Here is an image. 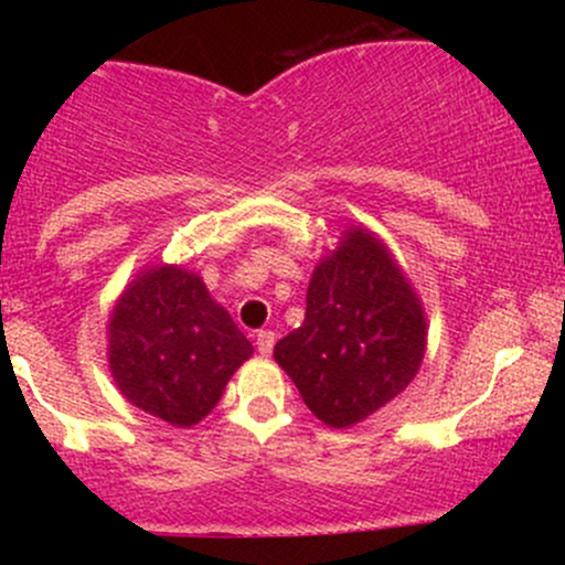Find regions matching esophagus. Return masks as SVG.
<instances>
[{
  "mask_svg": "<svg viewBox=\"0 0 565 565\" xmlns=\"http://www.w3.org/2000/svg\"><path fill=\"white\" fill-rule=\"evenodd\" d=\"M255 342H257V350H260V355H270L276 345V334L270 332V329H263V332L255 334Z\"/></svg>",
  "mask_w": 565,
  "mask_h": 565,
  "instance_id": "34e87169",
  "label": "esophagus"
}]
</instances>
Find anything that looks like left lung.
I'll list each match as a JSON object with an SVG mask.
<instances>
[{"label":"left lung","mask_w":565,"mask_h":565,"mask_svg":"<svg viewBox=\"0 0 565 565\" xmlns=\"http://www.w3.org/2000/svg\"><path fill=\"white\" fill-rule=\"evenodd\" d=\"M427 321L391 249L361 225L316 265L302 327L276 342V364L323 425L353 427L417 377Z\"/></svg>","instance_id":"left-lung-1"}]
</instances>
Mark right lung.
<instances>
[{"instance_id":"1","label":"right lung","mask_w":565,"mask_h":565,"mask_svg":"<svg viewBox=\"0 0 565 565\" xmlns=\"http://www.w3.org/2000/svg\"><path fill=\"white\" fill-rule=\"evenodd\" d=\"M228 310L180 265L142 270L108 319V366L121 395L178 427L204 419L252 355Z\"/></svg>"}]
</instances>
